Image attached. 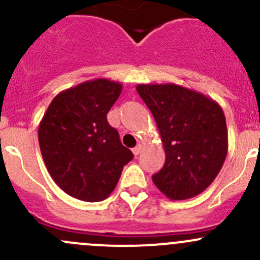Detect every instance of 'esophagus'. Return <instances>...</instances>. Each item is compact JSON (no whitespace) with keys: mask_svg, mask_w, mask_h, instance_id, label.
Wrapping results in <instances>:
<instances>
[{"mask_svg":"<svg viewBox=\"0 0 260 260\" xmlns=\"http://www.w3.org/2000/svg\"><path fill=\"white\" fill-rule=\"evenodd\" d=\"M132 152H133V154H135V156H136V157H137V156H138V154H140V153H141V152H142V146H141V145L136 146V147H135V148H133V149H132Z\"/></svg>","mask_w":260,"mask_h":260,"instance_id":"1","label":"esophagus"}]
</instances>
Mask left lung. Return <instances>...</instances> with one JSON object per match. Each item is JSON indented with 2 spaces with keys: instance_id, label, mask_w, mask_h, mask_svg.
Masks as SVG:
<instances>
[{
  "instance_id": "8db88e82",
  "label": "left lung",
  "mask_w": 260,
  "mask_h": 260,
  "mask_svg": "<svg viewBox=\"0 0 260 260\" xmlns=\"http://www.w3.org/2000/svg\"><path fill=\"white\" fill-rule=\"evenodd\" d=\"M136 89L153 114L166 153L152 181L171 200L198 196L217 176L228 153L221 107L177 84H138Z\"/></svg>"
}]
</instances>
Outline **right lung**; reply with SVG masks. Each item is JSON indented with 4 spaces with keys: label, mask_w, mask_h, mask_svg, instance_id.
<instances>
[{
    "label": "right lung",
    "mask_w": 260,
    "mask_h": 260,
    "mask_svg": "<svg viewBox=\"0 0 260 260\" xmlns=\"http://www.w3.org/2000/svg\"><path fill=\"white\" fill-rule=\"evenodd\" d=\"M122 84L104 78L62 90L39 124V145L50 176L68 195L88 203L108 198L133 153L107 113Z\"/></svg>",
    "instance_id": "obj_1"
}]
</instances>
